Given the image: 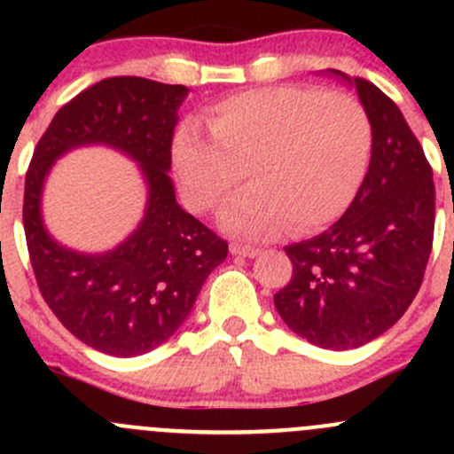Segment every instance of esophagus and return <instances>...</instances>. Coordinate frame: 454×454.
I'll return each instance as SVG.
<instances>
[{
	"label": "esophagus",
	"mask_w": 454,
	"mask_h": 454,
	"mask_svg": "<svg viewBox=\"0 0 454 454\" xmlns=\"http://www.w3.org/2000/svg\"><path fill=\"white\" fill-rule=\"evenodd\" d=\"M231 253L235 256H256L261 253L254 246H244V244H231Z\"/></svg>",
	"instance_id": "obj_1"
}]
</instances>
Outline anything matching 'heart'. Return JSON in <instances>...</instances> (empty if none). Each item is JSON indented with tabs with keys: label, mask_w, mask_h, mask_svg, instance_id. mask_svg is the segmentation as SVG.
Instances as JSON below:
<instances>
[{
	"label": "heart",
	"mask_w": 454,
	"mask_h": 454,
	"mask_svg": "<svg viewBox=\"0 0 454 454\" xmlns=\"http://www.w3.org/2000/svg\"><path fill=\"white\" fill-rule=\"evenodd\" d=\"M210 138L184 122L171 162L184 204L213 213L244 182L223 226L265 239L292 226L309 235L345 215L371 162L373 129L363 105L342 91L274 85L228 96L206 114Z\"/></svg>",
	"instance_id": "obj_1"
}]
</instances>
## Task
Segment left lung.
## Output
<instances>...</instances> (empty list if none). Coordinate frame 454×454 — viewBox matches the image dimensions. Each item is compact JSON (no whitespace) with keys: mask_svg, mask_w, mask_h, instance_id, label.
Returning a JSON list of instances; mask_svg holds the SVG:
<instances>
[{"mask_svg":"<svg viewBox=\"0 0 454 454\" xmlns=\"http://www.w3.org/2000/svg\"><path fill=\"white\" fill-rule=\"evenodd\" d=\"M354 83L373 129L367 177L327 232L287 246L292 278L274 294L287 327L323 349H356L393 327L433 248L434 184L422 145L382 90Z\"/></svg>","mask_w":454,"mask_h":454,"instance_id":"1","label":"left lung"}]
</instances>
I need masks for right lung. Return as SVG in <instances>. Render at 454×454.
I'll list each match as a JSON object with an SVG mask.
<instances>
[{"label":"right lung","mask_w":454,"mask_h":454,"mask_svg":"<svg viewBox=\"0 0 454 454\" xmlns=\"http://www.w3.org/2000/svg\"><path fill=\"white\" fill-rule=\"evenodd\" d=\"M184 85L112 76L63 105L36 142L24 193V231L41 296L87 347L134 358L173 336L193 309L228 244L176 201L168 168ZM121 148L141 162L150 201L139 231L116 251L79 255L40 222V189L51 162L81 144Z\"/></svg>","instance_id":"right-lung-1"}]
</instances>
